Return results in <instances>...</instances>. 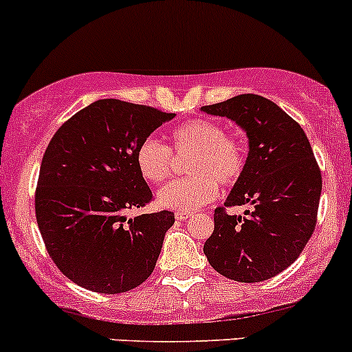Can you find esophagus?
<instances>
[{
	"label": "esophagus",
	"instance_id": "1",
	"mask_svg": "<svg viewBox=\"0 0 352 352\" xmlns=\"http://www.w3.org/2000/svg\"><path fill=\"white\" fill-rule=\"evenodd\" d=\"M175 218L179 219V221H184V219L189 218V212H184V211H177L175 212Z\"/></svg>",
	"mask_w": 352,
	"mask_h": 352
}]
</instances>
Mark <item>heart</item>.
I'll return each instance as SVG.
<instances>
[{"label": "heart", "mask_w": 352, "mask_h": 352, "mask_svg": "<svg viewBox=\"0 0 352 352\" xmlns=\"http://www.w3.org/2000/svg\"><path fill=\"white\" fill-rule=\"evenodd\" d=\"M175 155H190V177L170 182L158 192V204L177 211H196L218 196V184L232 187L242 179L247 146L236 131H225L216 120L194 119L170 133ZM134 162L140 175L150 184H163L173 172L170 148L153 136L138 144Z\"/></svg>", "instance_id": "heart-1"}]
</instances>
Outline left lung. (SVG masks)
Returning <instances> with one entry per match:
<instances>
[{"label": "left lung", "mask_w": 352, "mask_h": 352, "mask_svg": "<svg viewBox=\"0 0 352 352\" xmlns=\"http://www.w3.org/2000/svg\"><path fill=\"white\" fill-rule=\"evenodd\" d=\"M201 109L235 120L248 136L245 172L225 206L214 209L206 257L233 281L274 278L300 257L317 225L322 173L310 141L296 120L261 95H236ZM243 204L252 206L243 219L226 212Z\"/></svg>", "instance_id": "left-lung-1"}]
</instances>
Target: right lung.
I'll list each match as a JSON object with an SVG mask.
<instances>
[{"label": "right lung", "instance_id": "obj_1", "mask_svg": "<svg viewBox=\"0 0 352 352\" xmlns=\"http://www.w3.org/2000/svg\"><path fill=\"white\" fill-rule=\"evenodd\" d=\"M175 113L104 98L67 119L49 141L35 218L59 271L95 293H126L153 272L172 211L127 218L153 201L134 162L138 144Z\"/></svg>", "mask_w": 352, "mask_h": 352}]
</instances>
